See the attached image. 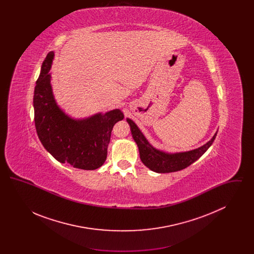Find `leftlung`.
<instances>
[{"instance_id":"8db88e82","label":"left lung","mask_w":254,"mask_h":254,"mask_svg":"<svg viewBox=\"0 0 254 254\" xmlns=\"http://www.w3.org/2000/svg\"><path fill=\"white\" fill-rule=\"evenodd\" d=\"M127 122L130 127L133 139L138 145L141 161L146 168L157 173H169L188 168L205 153L208 147L212 145L217 135L216 131L206 144L198 148L184 152L168 153L150 145L145 135L131 119L127 118Z\"/></svg>"}]
</instances>
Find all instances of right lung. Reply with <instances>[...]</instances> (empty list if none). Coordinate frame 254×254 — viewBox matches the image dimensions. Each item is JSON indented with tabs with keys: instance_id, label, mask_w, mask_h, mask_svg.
<instances>
[{
	"instance_id": "right-lung-1",
	"label": "right lung",
	"mask_w": 254,
	"mask_h": 254,
	"mask_svg": "<svg viewBox=\"0 0 254 254\" xmlns=\"http://www.w3.org/2000/svg\"><path fill=\"white\" fill-rule=\"evenodd\" d=\"M54 52L44 61L33 98L37 134L49 153L62 164L93 170L103 166L108 155L111 130L124 119L120 109L74 119L57 105L50 84Z\"/></svg>"
}]
</instances>
